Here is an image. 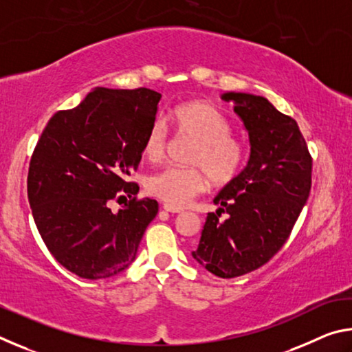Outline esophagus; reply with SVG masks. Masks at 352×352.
Returning <instances> with one entry per match:
<instances>
[{"instance_id": "esophagus-1", "label": "esophagus", "mask_w": 352, "mask_h": 352, "mask_svg": "<svg viewBox=\"0 0 352 352\" xmlns=\"http://www.w3.org/2000/svg\"><path fill=\"white\" fill-rule=\"evenodd\" d=\"M163 208H164V211H168V212H182L183 211V208H177V206H172L168 204H164Z\"/></svg>"}]
</instances>
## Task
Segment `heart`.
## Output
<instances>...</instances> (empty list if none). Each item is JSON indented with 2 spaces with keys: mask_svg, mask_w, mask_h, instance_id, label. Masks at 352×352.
Wrapping results in <instances>:
<instances>
[{
  "mask_svg": "<svg viewBox=\"0 0 352 352\" xmlns=\"http://www.w3.org/2000/svg\"><path fill=\"white\" fill-rule=\"evenodd\" d=\"M178 135L194 140L188 155L192 166H170L147 180V190L168 205L182 208L210 186L233 182L245 162V146L233 135L230 119L205 100H189L170 111ZM168 148V130L162 121L152 122L142 142V153L151 163L162 162Z\"/></svg>",
  "mask_w": 352,
  "mask_h": 352,
  "instance_id": "obj_1",
  "label": "heart"
}]
</instances>
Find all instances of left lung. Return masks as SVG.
Listing matches in <instances>:
<instances>
[{
	"instance_id": "left-lung-1",
	"label": "left lung",
	"mask_w": 352,
	"mask_h": 352,
	"mask_svg": "<svg viewBox=\"0 0 352 352\" xmlns=\"http://www.w3.org/2000/svg\"><path fill=\"white\" fill-rule=\"evenodd\" d=\"M250 136L243 170L214 199L194 259L219 278H236L269 262L294 230L312 186V157L294 118L262 96L225 93ZM222 212L229 219L220 221Z\"/></svg>"
}]
</instances>
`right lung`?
<instances>
[{
  "mask_svg": "<svg viewBox=\"0 0 352 352\" xmlns=\"http://www.w3.org/2000/svg\"><path fill=\"white\" fill-rule=\"evenodd\" d=\"M162 94L96 88L50 119L28 172V199L45 245L65 269L104 279L132 264L158 201L138 199L142 142ZM129 197L118 213L111 199Z\"/></svg>",
  "mask_w": 352,
  "mask_h": 352,
  "instance_id": "right-lung-1",
  "label": "right lung"
}]
</instances>
